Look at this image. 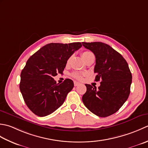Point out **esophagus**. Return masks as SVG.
Returning <instances> with one entry per match:
<instances>
[{
  "mask_svg": "<svg viewBox=\"0 0 148 148\" xmlns=\"http://www.w3.org/2000/svg\"><path fill=\"white\" fill-rule=\"evenodd\" d=\"M78 85H80V83L78 82H74V86L76 87V86H78Z\"/></svg>",
  "mask_w": 148,
  "mask_h": 148,
  "instance_id": "34e87169",
  "label": "esophagus"
}]
</instances>
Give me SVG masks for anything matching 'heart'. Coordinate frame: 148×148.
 <instances>
[{"instance_id": "b5f03b06", "label": "heart", "mask_w": 148, "mask_h": 148, "mask_svg": "<svg viewBox=\"0 0 148 148\" xmlns=\"http://www.w3.org/2000/svg\"><path fill=\"white\" fill-rule=\"evenodd\" d=\"M82 56L84 61H86L87 58H89V57H91V56H94V55H93V53L91 52H89V51H84V52H83L82 53ZM70 60H71V58L68 59V60L67 61V64H69V63H70ZM72 76H73V77H74L75 78H76V79L82 80V77H83V74L80 73H77V72H75V73H72Z\"/></svg>"}]
</instances>
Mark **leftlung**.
<instances>
[{"label":"left lung","mask_w":148,"mask_h":148,"mask_svg":"<svg viewBox=\"0 0 148 148\" xmlns=\"http://www.w3.org/2000/svg\"><path fill=\"white\" fill-rule=\"evenodd\" d=\"M83 46L96 57L95 81L101 80L98 89L85 84L82 96L85 106L99 117L116 113L127 100L130 92L132 76L123 57L107 44L101 42H83Z\"/></svg>","instance_id":"obj_1"}]
</instances>
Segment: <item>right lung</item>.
Instances as JSON below:
<instances>
[{"label": "right lung", "mask_w": 148, "mask_h": 148, "mask_svg": "<svg viewBox=\"0 0 148 148\" xmlns=\"http://www.w3.org/2000/svg\"><path fill=\"white\" fill-rule=\"evenodd\" d=\"M81 47L80 42L49 43L27 60L20 74V89L27 106L36 115H49L64 103L73 82L67 78L59 84L53 77L62 74L68 59Z\"/></svg>", "instance_id": "obj_1"}]
</instances>
